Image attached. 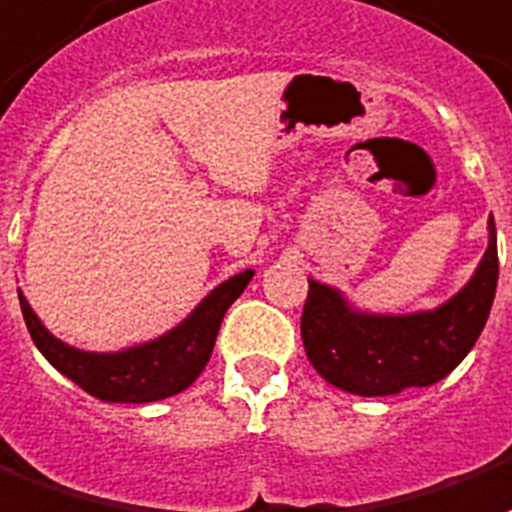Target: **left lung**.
Wrapping results in <instances>:
<instances>
[{
	"label": "left lung",
	"instance_id": "obj_1",
	"mask_svg": "<svg viewBox=\"0 0 512 512\" xmlns=\"http://www.w3.org/2000/svg\"><path fill=\"white\" fill-rule=\"evenodd\" d=\"M497 229L489 218V248L472 278L432 310L370 313L340 288L307 278L302 343L318 375L359 397H391L432 386L478 343L497 294Z\"/></svg>",
	"mask_w": 512,
	"mask_h": 512
}]
</instances>
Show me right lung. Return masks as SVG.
Wrapping results in <instances>:
<instances>
[{"mask_svg":"<svg viewBox=\"0 0 512 512\" xmlns=\"http://www.w3.org/2000/svg\"><path fill=\"white\" fill-rule=\"evenodd\" d=\"M251 278L253 270H245L218 283L178 326L121 351H83L64 343L42 324L21 288H18V299L37 351L64 378L102 402L145 405V402L175 397L202 375L226 310L248 288Z\"/></svg>","mask_w":512,"mask_h":512,"instance_id":"add662e5","label":"right lung"}]
</instances>
